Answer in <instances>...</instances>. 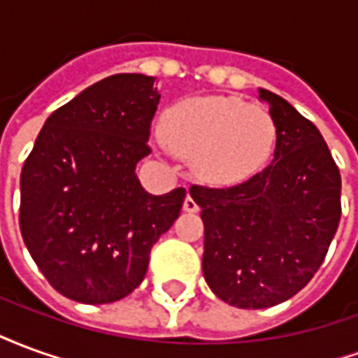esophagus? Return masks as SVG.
<instances>
[{"label":"esophagus","mask_w":358,"mask_h":358,"mask_svg":"<svg viewBox=\"0 0 358 358\" xmlns=\"http://www.w3.org/2000/svg\"><path fill=\"white\" fill-rule=\"evenodd\" d=\"M184 210H186V213H197V210H199V205L195 203V199L189 194H187L186 199H184Z\"/></svg>","instance_id":"1"}]
</instances>
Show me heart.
<instances>
[{"mask_svg": "<svg viewBox=\"0 0 358 358\" xmlns=\"http://www.w3.org/2000/svg\"><path fill=\"white\" fill-rule=\"evenodd\" d=\"M163 141L213 186H236L274 155L278 124L268 109L232 95L189 97L163 120Z\"/></svg>", "mask_w": 358, "mask_h": 358, "instance_id": "b5f03b06", "label": "heart"}]
</instances>
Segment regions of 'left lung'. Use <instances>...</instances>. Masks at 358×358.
Segmentation results:
<instances>
[{"mask_svg":"<svg viewBox=\"0 0 358 358\" xmlns=\"http://www.w3.org/2000/svg\"><path fill=\"white\" fill-rule=\"evenodd\" d=\"M278 124L274 159L240 186H194L205 224L203 276L228 305L266 308L320 268L341 217V176L322 134L284 97L259 88Z\"/></svg>","mask_w":358,"mask_h":358,"instance_id":"8db88e82","label":"left lung"}]
</instances>
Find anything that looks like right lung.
<instances>
[{
  "label": "right lung",
  "instance_id": "obj_1",
  "mask_svg": "<svg viewBox=\"0 0 358 358\" xmlns=\"http://www.w3.org/2000/svg\"><path fill=\"white\" fill-rule=\"evenodd\" d=\"M155 76L113 74L45 120L20 172V234L69 299L103 305L132 293L186 189L151 195L136 176L161 101Z\"/></svg>",
  "mask_w": 358,
  "mask_h": 358
}]
</instances>
